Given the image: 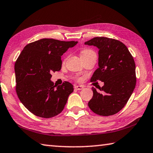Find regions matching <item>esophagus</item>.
Returning <instances> with one entry per match:
<instances>
[{
	"label": "esophagus",
	"mask_w": 153,
	"mask_h": 153,
	"mask_svg": "<svg viewBox=\"0 0 153 153\" xmlns=\"http://www.w3.org/2000/svg\"><path fill=\"white\" fill-rule=\"evenodd\" d=\"M75 89H76L77 90H82L84 88V87L82 86H75Z\"/></svg>",
	"instance_id": "esophagus-1"
}]
</instances>
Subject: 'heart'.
Masks as SVG:
<instances>
[{
    "mask_svg": "<svg viewBox=\"0 0 153 153\" xmlns=\"http://www.w3.org/2000/svg\"><path fill=\"white\" fill-rule=\"evenodd\" d=\"M90 54H95L94 51L90 50V49H84L81 52V56H84L87 55H90Z\"/></svg>",
    "mask_w": 153,
    "mask_h": 153,
    "instance_id": "obj_1",
    "label": "heart"
}]
</instances>
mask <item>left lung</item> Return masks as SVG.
Masks as SVG:
<instances>
[{"instance_id":"1","label":"left lung","mask_w":153,"mask_h":153,"mask_svg":"<svg viewBox=\"0 0 153 153\" xmlns=\"http://www.w3.org/2000/svg\"><path fill=\"white\" fill-rule=\"evenodd\" d=\"M98 48V68L90 79L104 82L98 92L92 88L93 97L88 107L93 112L109 116L122 109L136 86V65L128 48L120 41L95 37L84 43Z\"/></svg>"}]
</instances>
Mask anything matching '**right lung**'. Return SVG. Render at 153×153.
<instances>
[{
    "label": "right lung",
    "instance_id": "add662e5",
    "mask_svg": "<svg viewBox=\"0 0 153 153\" xmlns=\"http://www.w3.org/2000/svg\"><path fill=\"white\" fill-rule=\"evenodd\" d=\"M77 42L43 38L25 46L15 64L16 92L27 109L38 117H55L63 110L69 94L71 83L56 86L52 72L61 70V56Z\"/></svg>",
    "mask_w": 153,
    "mask_h": 153
}]
</instances>
